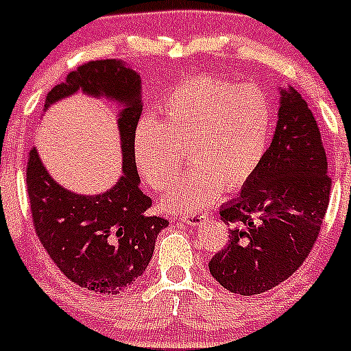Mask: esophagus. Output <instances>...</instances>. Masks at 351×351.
<instances>
[{"label":"esophagus","instance_id":"esophagus-1","mask_svg":"<svg viewBox=\"0 0 351 351\" xmlns=\"http://www.w3.org/2000/svg\"><path fill=\"white\" fill-rule=\"evenodd\" d=\"M206 218V215L202 213H186V215L180 216V220L186 221L189 225H199Z\"/></svg>","mask_w":351,"mask_h":351}]
</instances>
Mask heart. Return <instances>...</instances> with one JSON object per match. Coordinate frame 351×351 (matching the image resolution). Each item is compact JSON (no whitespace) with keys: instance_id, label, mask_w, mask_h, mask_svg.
<instances>
[{"instance_id":"obj_1","label":"heart","mask_w":351,"mask_h":351,"mask_svg":"<svg viewBox=\"0 0 351 351\" xmlns=\"http://www.w3.org/2000/svg\"><path fill=\"white\" fill-rule=\"evenodd\" d=\"M274 112L253 84L199 76L173 88L159 106V121L143 117L133 135V159L154 191H165L183 165L191 169L166 195L171 211H197L223 192L235 191L267 156Z\"/></svg>"}]
</instances>
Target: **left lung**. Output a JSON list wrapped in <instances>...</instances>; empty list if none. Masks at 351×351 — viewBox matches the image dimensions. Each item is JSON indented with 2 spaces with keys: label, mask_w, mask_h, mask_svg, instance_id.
Instances as JSON below:
<instances>
[{
  "label": "left lung",
  "mask_w": 351,
  "mask_h": 351,
  "mask_svg": "<svg viewBox=\"0 0 351 351\" xmlns=\"http://www.w3.org/2000/svg\"><path fill=\"white\" fill-rule=\"evenodd\" d=\"M329 192L315 117L293 86L280 90L279 121L263 162L241 195L220 209L232 228L227 247L209 261L213 279L241 296L289 279L319 239Z\"/></svg>",
  "instance_id": "8db88e82"
}]
</instances>
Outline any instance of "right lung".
<instances>
[{"mask_svg":"<svg viewBox=\"0 0 351 351\" xmlns=\"http://www.w3.org/2000/svg\"><path fill=\"white\" fill-rule=\"evenodd\" d=\"M80 90L121 106L117 126L123 176L104 194H74L48 175L38 150L31 149L25 182L32 223L43 247L71 282L97 294L117 296L142 277L154 254L157 234L169 221L149 215L152 201L140 191L133 159V135L142 114L138 74L114 58L91 60L51 88L45 110Z\"/></svg>","mask_w":351,"mask_h":351,"instance_id":"1","label":"right lung"}]
</instances>
